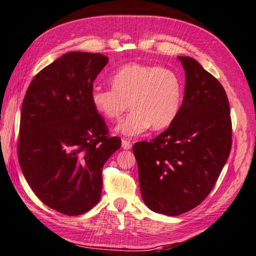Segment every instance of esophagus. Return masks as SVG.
Here are the masks:
<instances>
[{"label":"esophagus","instance_id":"obj_1","mask_svg":"<svg viewBox=\"0 0 256 256\" xmlns=\"http://www.w3.org/2000/svg\"><path fill=\"white\" fill-rule=\"evenodd\" d=\"M122 147L124 149H132V142L126 140V139H124V140L122 142Z\"/></svg>","mask_w":256,"mask_h":256}]
</instances>
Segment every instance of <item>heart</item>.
I'll return each mask as SVG.
<instances>
[{"label": "heart", "mask_w": 256, "mask_h": 256, "mask_svg": "<svg viewBox=\"0 0 256 256\" xmlns=\"http://www.w3.org/2000/svg\"><path fill=\"white\" fill-rule=\"evenodd\" d=\"M112 89L94 86L90 101L94 112L109 120L132 110L114 130L127 137L138 136L152 126L162 130L175 122L182 102V80L167 66L127 64L110 76Z\"/></svg>", "instance_id": "obj_1"}]
</instances>
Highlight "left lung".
Returning a JSON list of instances; mask_svg holds the SVG:
<instances>
[{
  "mask_svg": "<svg viewBox=\"0 0 256 256\" xmlns=\"http://www.w3.org/2000/svg\"><path fill=\"white\" fill-rule=\"evenodd\" d=\"M185 70V92L177 118L150 142L132 147L144 204L177 216L213 190L232 147V122L225 90L190 56H177Z\"/></svg>",
  "mask_w": 256,
  "mask_h": 256,
  "instance_id": "1",
  "label": "left lung"
}]
</instances>
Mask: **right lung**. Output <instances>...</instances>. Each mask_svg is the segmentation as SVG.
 <instances>
[{"mask_svg": "<svg viewBox=\"0 0 256 256\" xmlns=\"http://www.w3.org/2000/svg\"><path fill=\"white\" fill-rule=\"evenodd\" d=\"M108 58L71 51L34 76L22 104L18 162L34 194L59 213L74 216L98 203L102 168L122 146L107 136L90 101Z\"/></svg>", "mask_w": 256, "mask_h": 256, "instance_id": "1", "label": "right lung"}]
</instances>
